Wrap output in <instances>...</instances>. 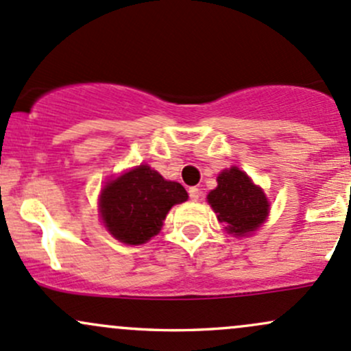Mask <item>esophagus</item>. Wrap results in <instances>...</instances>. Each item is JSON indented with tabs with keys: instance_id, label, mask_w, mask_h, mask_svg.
<instances>
[{
	"instance_id": "esophagus-1",
	"label": "esophagus",
	"mask_w": 351,
	"mask_h": 351,
	"mask_svg": "<svg viewBox=\"0 0 351 351\" xmlns=\"http://www.w3.org/2000/svg\"><path fill=\"white\" fill-rule=\"evenodd\" d=\"M188 195H190L191 200H198V198H200V195H202V191H200V188L191 186L190 190H188Z\"/></svg>"
}]
</instances>
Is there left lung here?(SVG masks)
Listing matches in <instances>:
<instances>
[{"mask_svg": "<svg viewBox=\"0 0 351 351\" xmlns=\"http://www.w3.org/2000/svg\"><path fill=\"white\" fill-rule=\"evenodd\" d=\"M219 186L208 193V204L217 219L227 225L230 234L243 235L257 230L269 213L264 191L250 182L239 168L223 169L217 178Z\"/></svg>", "mask_w": 351, "mask_h": 351, "instance_id": "obj_1", "label": "left lung"}]
</instances>
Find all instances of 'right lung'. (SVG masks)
<instances>
[{
  "instance_id": "add662e5",
  "label": "right lung",
  "mask_w": 351,
  "mask_h": 351,
  "mask_svg": "<svg viewBox=\"0 0 351 351\" xmlns=\"http://www.w3.org/2000/svg\"><path fill=\"white\" fill-rule=\"evenodd\" d=\"M180 183L166 182L158 171L141 165L104 186L101 215L117 241L139 245L160 232L173 205L186 202Z\"/></svg>"
}]
</instances>
